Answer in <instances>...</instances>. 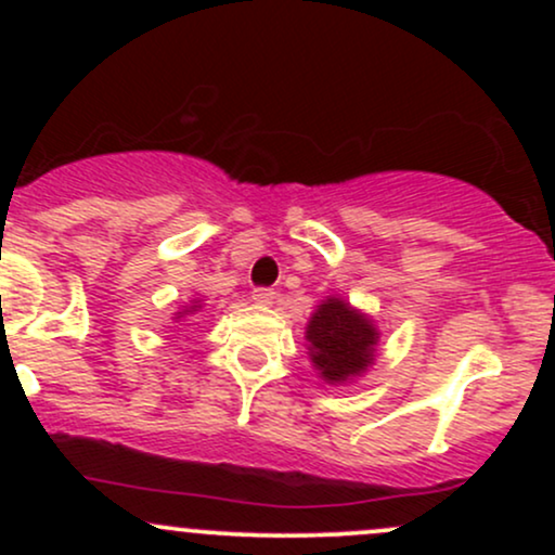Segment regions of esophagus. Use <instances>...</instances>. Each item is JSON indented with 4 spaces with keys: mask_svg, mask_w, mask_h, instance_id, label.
Wrapping results in <instances>:
<instances>
[{
    "mask_svg": "<svg viewBox=\"0 0 555 555\" xmlns=\"http://www.w3.org/2000/svg\"><path fill=\"white\" fill-rule=\"evenodd\" d=\"M253 299H256V305H273V299H276V292H273V289H256V292H253Z\"/></svg>",
    "mask_w": 555,
    "mask_h": 555,
    "instance_id": "34e87169",
    "label": "esophagus"
}]
</instances>
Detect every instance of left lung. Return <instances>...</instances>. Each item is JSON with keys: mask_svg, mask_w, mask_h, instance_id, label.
<instances>
[{"mask_svg": "<svg viewBox=\"0 0 555 555\" xmlns=\"http://www.w3.org/2000/svg\"><path fill=\"white\" fill-rule=\"evenodd\" d=\"M305 341L318 378L347 386L375 365L380 331L373 315L362 313L349 299L328 295L315 305L305 326Z\"/></svg>", "mask_w": 555, "mask_h": 555, "instance_id": "8db88e82", "label": "left lung"}]
</instances>
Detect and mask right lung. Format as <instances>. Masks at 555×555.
Returning <instances> with one entry per match:
<instances>
[{
  "mask_svg": "<svg viewBox=\"0 0 555 555\" xmlns=\"http://www.w3.org/2000/svg\"><path fill=\"white\" fill-rule=\"evenodd\" d=\"M201 308H203V299H201V297H193V299H190L188 305H182V308L177 310L175 315H171V321H175V323H180V321H184V318L195 315L197 310H201Z\"/></svg>",
  "mask_w": 555,
  "mask_h": 555,
  "instance_id": "add662e5",
  "label": "right lung"
}]
</instances>
